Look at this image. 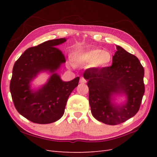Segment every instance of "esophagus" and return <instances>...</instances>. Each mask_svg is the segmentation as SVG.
Segmentation results:
<instances>
[{
  "label": "esophagus",
  "instance_id": "esophagus-1",
  "mask_svg": "<svg viewBox=\"0 0 157 157\" xmlns=\"http://www.w3.org/2000/svg\"><path fill=\"white\" fill-rule=\"evenodd\" d=\"M79 82H80L81 84H86L87 81H86L84 78H81L80 79H79Z\"/></svg>",
  "mask_w": 157,
  "mask_h": 157
}]
</instances>
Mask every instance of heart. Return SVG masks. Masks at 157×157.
<instances>
[{"label":"heart","mask_w":157,"mask_h":157,"mask_svg":"<svg viewBox=\"0 0 157 157\" xmlns=\"http://www.w3.org/2000/svg\"><path fill=\"white\" fill-rule=\"evenodd\" d=\"M71 59L75 64H92L94 67H104L111 61V55L100 48L78 51L72 53Z\"/></svg>","instance_id":"heart-1"}]
</instances>
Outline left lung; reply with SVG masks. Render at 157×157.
<instances>
[{"label": "left lung", "instance_id": "left-lung-1", "mask_svg": "<svg viewBox=\"0 0 157 157\" xmlns=\"http://www.w3.org/2000/svg\"><path fill=\"white\" fill-rule=\"evenodd\" d=\"M111 66L89 68L84 73L88 81L89 103L94 117L107 125H118L132 118L140 106L145 88L144 69L139 59L117 46ZM125 93L128 102L117 107L112 104L111 96Z\"/></svg>", "mask_w": 157, "mask_h": 157}]
</instances>
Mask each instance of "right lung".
Masks as SVG:
<instances>
[{
  "mask_svg": "<svg viewBox=\"0 0 157 157\" xmlns=\"http://www.w3.org/2000/svg\"><path fill=\"white\" fill-rule=\"evenodd\" d=\"M65 38L51 40L28 48L17 60L13 69L10 91L15 107L19 114L38 124L56 121L64 114L67 101L78 85L79 77L63 82L54 73L65 57L56 46ZM53 72L49 82L39 91L33 92L29 82L41 71Z\"/></svg>",
  "mask_w": 157,
  "mask_h": 157,
  "instance_id": "obj_1",
  "label": "right lung"
}]
</instances>
